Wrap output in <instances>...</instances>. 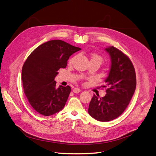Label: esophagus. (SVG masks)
Instances as JSON below:
<instances>
[{"instance_id": "1", "label": "esophagus", "mask_w": 156, "mask_h": 156, "mask_svg": "<svg viewBox=\"0 0 156 156\" xmlns=\"http://www.w3.org/2000/svg\"><path fill=\"white\" fill-rule=\"evenodd\" d=\"M81 91V90L79 88H75L73 90V92L74 93H79Z\"/></svg>"}]
</instances>
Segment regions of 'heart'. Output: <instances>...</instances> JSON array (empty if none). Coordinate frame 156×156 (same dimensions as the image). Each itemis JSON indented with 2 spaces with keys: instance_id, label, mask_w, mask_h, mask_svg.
Wrapping results in <instances>:
<instances>
[{
  "instance_id": "obj_1",
  "label": "heart",
  "mask_w": 156,
  "mask_h": 156,
  "mask_svg": "<svg viewBox=\"0 0 156 156\" xmlns=\"http://www.w3.org/2000/svg\"><path fill=\"white\" fill-rule=\"evenodd\" d=\"M92 58H96V59H98V60H100L101 62H102V58H101V57H100V56H98V55H93V57H92ZM72 62V59H71V60H70V62Z\"/></svg>"
}]
</instances>
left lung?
<instances>
[{"mask_svg": "<svg viewBox=\"0 0 156 156\" xmlns=\"http://www.w3.org/2000/svg\"><path fill=\"white\" fill-rule=\"evenodd\" d=\"M105 50L111 57V68L105 80L104 97L94 94L90 102L88 113L101 122L114 120L121 115L129 105L136 88L135 71L131 61L121 51L113 46Z\"/></svg>", "mask_w": 156, "mask_h": 156, "instance_id": "1", "label": "left lung"}]
</instances>
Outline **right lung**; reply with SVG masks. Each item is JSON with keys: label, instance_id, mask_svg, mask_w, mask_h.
Masks as SVG:
<instances>
[{"label": "right lung", "instance_id": "add662e5", "mask_svg": "<svg viewBox=\"0 0 156 156\" xmlns=\"http://www.w3.org/2000/svg\"><path fill=\"white\" fill-rule=\"evenodd\" d=\"M81 49L59 40L47 41L33 51L22 68L23 90L30 105L44 116L60 111L67 101L71 88L56 87L55 77L67 66L69 56Z\"/></svg>", "mask_w": 156, "mask_h": 156}]
</instances>
